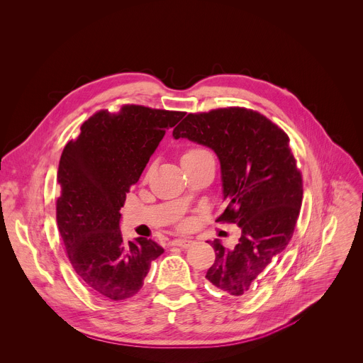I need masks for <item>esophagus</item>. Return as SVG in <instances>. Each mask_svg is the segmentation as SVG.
Here are the masks:
<instances>
[{
    "mask_svg": "<svg viewBox=\"0 0 363 363\" xmlns=\"http://www.w3.org/2000/svg\"><path fill=\"white\" fill-rule=\"evenodd\" d=\"M174 247H179V248H189L192 244H194V240H191V239H174L172 242H171Z\"/></svg>",
    "mask_w": 363,
    "mask_h": 363,
    "instance_id": "esophagus-1",
    "label": "esophagus"
}]
</instances>
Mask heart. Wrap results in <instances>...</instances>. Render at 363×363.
Segmentation results:
<instances>
[{
    "label": "heart",
    "instance_id": "obj_1",
    "mask_svg": "<svg viewBox=\"0 0 363 363\" xmlns=\"http://www.w3.org/2000/svg\"><path fill=\"white\" fill-rule=\"evenodd\" d=\"M203 152H206V151H203V150H189V151H186V152L182 155V160L192 158V157H196V155L203 154Z\"/></svg>",
    "mask_w": 363,
    "mask_h": 363
}]
</instances>
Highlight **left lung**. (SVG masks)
I'll return each instance as SVG.
<instances>
[{"label":"left lung","mask_w":363,"mask_h":363,"mask_svg":"<svg viewBox=\"0 0 363 363\" xmlns=\"http://www.w3.org/2000/svg\"><path fill=\"white\" fill-rule=\"evenodd\" d=\"M172 137L208 147L219 160L228 205L216 220L236 223L240 236L233 248L208 240L215 262L205 278L223 295L244 298L286 248L299 215L302 178L289 138L267 116L238 106L188 113Z\"/></svg>","instance_id":"8db88e82"}]
</instances>
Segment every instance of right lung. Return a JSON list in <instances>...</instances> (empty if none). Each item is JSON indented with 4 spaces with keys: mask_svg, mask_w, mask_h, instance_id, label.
<instances>
[{
    "mask_svg": "<svg viewBox=\"0 0 363 363\" xmlns=\"http://www.w3.org/2000/svg\"><path fill=\"white\" fill-rule=\"evenodd\" d=\"M184 115L141 105H125L116 115L99 111L62 151L58 229L79 279L111 301L133 298L164 254L152 239L125 240L119 211L167 130Z\"/></svg>",
    "mask_w": 363,
    "mask_h": 363,
    "instance_id": "obj_1",
    "label": "right lung"
}]
</instances>
